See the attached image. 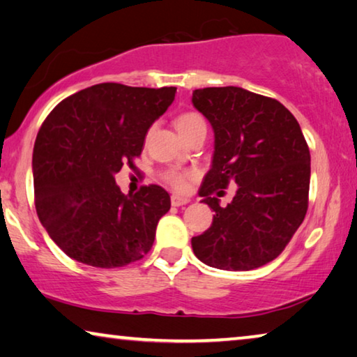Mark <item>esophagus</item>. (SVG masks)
<instances>
[{"mask_svg": "<svg viewBox=\"0 0 357 357\" xmlns=\"http://www.w3.org/2000/svg\"><path fill=\"white\" fill-rule=\"evenodd\" d=\"M171 202H172V206L178 207V206L188 204L190 199H188V197H183V196H178V195H172V197H171Z\"/></svg>", "mask_w": 357, "mask_h": 357, "instance_id": "1", "label": "esophagus"}]
</instances>
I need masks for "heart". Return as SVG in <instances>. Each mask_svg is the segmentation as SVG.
Returning <instances> with one entry per match:
<instances>
[{
  "label": "heart",
  "instance_id": "1",
  "mask_svg": "<svg viewBox=\"0 0 357 357\" xmlns=\"http://www.w3.org/2000/svg\"><path fill=\"white\" fill-rule=\"evenodd\" d=\"M199 124H204V119H202L199 114H196V113H183V114H180L177 119H175V126H177L178 132L182 135H185L186 132H188V130H191ZM190 175L191 174L171 172L167 175V178H169V182H171L175 186V188L185 190L186 180H188Z\"/></svg>",
  "mask_w": 357,
  "mask_h": 357
}]
</instances>
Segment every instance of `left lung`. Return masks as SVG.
I'll use <instances>...</instances> for the list:
<instances>
[{"label": "left lung", "mask_w": 357, "mask_h": 357, "mask_svg": "<svg viewBox=\"0 0 357 357\" xmlns=\"http://www.w3.org/2000/svg\"><path fill=\"white\" fill-rule=\"evenodd\" d=\"M191 102L213 130L199 196L215 212L191 248L218 270L260 268L281 254L308 209L311 158L300 124L282 103L243 87L196 89ZM228 183L238 188L222 208L210 193Z\"/></svg>", "instance_id": "obj_1"}]
</instances>
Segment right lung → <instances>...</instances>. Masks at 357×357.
Wrapping results in <instances>:
<instances>
[{"mask_svg": "<svg viewBox=\"0 0 357 357\" xmlns=\"http://www.w3.org/2000/svg\"><path fill=\"white\" fill-rule=\"evenodd\" d=\"M177 87L102 83L59 103L33 148L38 218L70 259L97 268L140 260L171 196L158 185L123 195L114 175L144 150L148 129Z\"/></svg>", "mask_w": 357, "mask_h": 357, "instance_id": "right-lung-1", "label": "right lung"}]
</instances>
